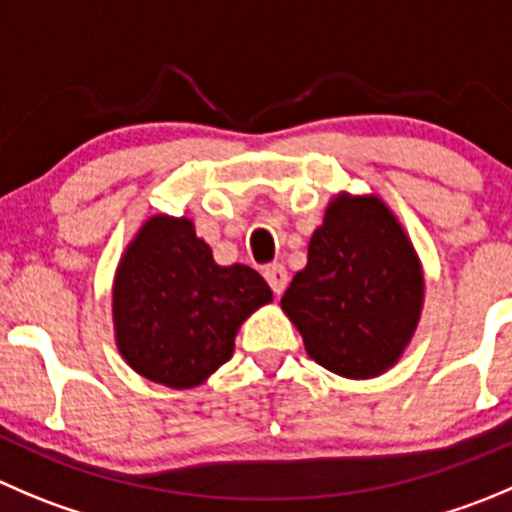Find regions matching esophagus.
<instances>
[{"mask_svg":"<svg viewBox=\"0 0 512 512\" xmlns=\"http://www.w3.org/2000/svg\"><path fill=\"white\" fill-rule=\"evenodd\" d=\"M264 279L269 281L274 294L281 296L286 291V286H289V271H286L281 264H271L264 269Z\"/></svg>","mask_w":512,"mask_h":512,"instance_id":"34e87169","label":"esophagus"}]
</instances>
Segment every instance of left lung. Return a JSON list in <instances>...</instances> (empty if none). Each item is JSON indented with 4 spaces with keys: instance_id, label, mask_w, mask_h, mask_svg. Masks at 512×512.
<instances>
[{
    "instance_id": "8db88e82",
    "label": "left lung",
    "mask_w": 512,
    "mask_h": 512,
    "mask_svg": "<svg viewBox=\"0 0 512 512\" xmlns=\"http://www.w3.org/2000/svg\"><path fill=\"white\" fill-rule=\"evenodd\" d=\"M425 279L412 241L377 196L334 198L306 266L281 299L306 354L347 379L397 364L420 321Z\"/></svg>"
}]
</instances>
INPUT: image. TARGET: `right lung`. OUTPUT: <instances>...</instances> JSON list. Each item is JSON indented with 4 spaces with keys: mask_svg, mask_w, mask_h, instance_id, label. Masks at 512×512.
<instances>
[{
    "mask_svg": "<svg viewBox=\"0 0 512 512\" xmlns=\"http://www.w3.org/2000/svg\"><path fill=\"white\" fill-rule=\"evenodd\" d=\"M271 299L259 271L218 266L193 221L153 216L115 271V342L145 379L191 389L231 359L238 326Z\"/></svg>",
    "mask_w": 512,
    "mask_h": 512,
    "instance_id": "right-lung-1",
    "label": "right lung"
}]
</instances>
